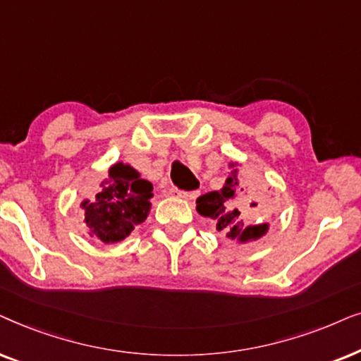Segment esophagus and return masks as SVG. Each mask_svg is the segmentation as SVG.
Instances as JSON below:
<instances>
[{"label":"esophagus","instance_id":"obj_1","mask_svg":"<svg viewBox=\"0 0 361 361\" xmlns=\"http://www.w3.org/2000/svg\"><path fill=\"white\" fill-rule=\"evenodd\" d=\"M171 193H175L178 198H183V200H193V198H196V191H185V190L171 188Z\"/></svg>","mask_w":361,"mask_h":361}]
</instances>
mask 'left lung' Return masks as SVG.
I'll return each mask as SVG.
<instances>
[{
	"instance_id": "left-lung-1",
	"label": "left lung",
	"mask_w": 361,
	"mask_h": 361,
	"mask_svg": "<svg viewBox=\"0 0 361 361\" xmlns=\"http://www.w3.org/2000/svg\"><path fill=\"white\" fill-rule=\"evenodd\" d=\"M238 165L229 163V176L226 178L223 188L211 191L196 200V211L204 218L216 223V229L226 234V238L238 243L256 241L267 233V223H251L261 204L254 201V191L247 193L239 186Z\"/></svg>"
}]
</instances>
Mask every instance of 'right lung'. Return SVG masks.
I'll return each mask as SVG.
<instances>
[{
	"mask_svg": "<svg viewBox=\"0 0 361 361\" xmlns=\"http://www.w3.org/2000/svg\"><path fill=\"white\" fill-rule=\"evenodd\" d=\"M150 181L135 168L118 161L109 168L95 198L80 203L90 236L105 244L123 241L150 213L153 196Z\"/></svg>",
	"mask_w": 361,
	"mask_h": 361,
	"instance_id": "obj_1",
	"label": "right lung"
}]
</instances>
